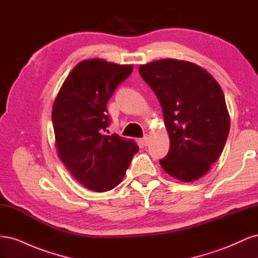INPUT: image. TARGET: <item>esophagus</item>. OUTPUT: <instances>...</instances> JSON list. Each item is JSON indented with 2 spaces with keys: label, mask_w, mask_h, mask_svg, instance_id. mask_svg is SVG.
Returning <instances> with one entry per match:
<instances>
[{
  "label": "esophagus",
  "mask_w": 258,
  "mask_h": 258,
  "mask_svg": "<svg viewBox=\"0 0 258 258\" xmlns=\"http://www.w3.org/2000/svg\"><path fill=\"white\" fill-rule=\"evenodd\" d=\"M141 141H142L143 145H145V146H146V145L148 144V142H150V138H148V136H147V135H145V136L142 138Z\"/></svg>",
  "instance_id": "esophagus-1"
}]
</instances>
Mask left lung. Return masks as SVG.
Returning a JSON list of instances; mask_svg holds the SVG:
<instances>
[{"label": "left lung", "instance_id": "left-lung-1", "mask_svg": "<svg viewBox=\"0 0 258 258\" xmlns=\"http://www.w3.org/2000/svg\"><path fill=\"white\" fill-rule=\"evenodd\" d=\"M158 98L170 148L160 166L183 182L204 176L222 154L230 120L222 88L206 70L188 61L162 59L140 66Z\"/></svg>", "mask_w": 258, "mask_h": 258}]
</instances>
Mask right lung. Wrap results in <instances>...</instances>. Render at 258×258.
<instances>
[{"label": "right lung", "mask_w": 258, "mask_h": 258, "mask_svg": "<svg viewBox=\"0 0 258 258\" xmlns=\"http://www.w3.org/2000/svg\"><path fill=\"white\" fill-rule=\"evenodd\" d=\"M132 71V66L101 59L82 61L54 100L51 119L59 158L91 190L107 191L118 185L139 151L132 140L107 136V101Z\"/></svg>", "instance_id": "1"}]
</instances>
